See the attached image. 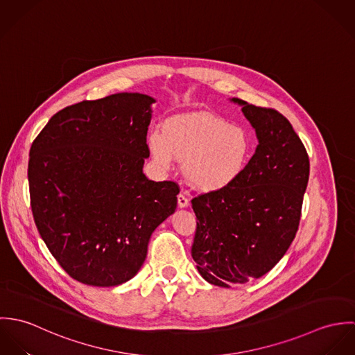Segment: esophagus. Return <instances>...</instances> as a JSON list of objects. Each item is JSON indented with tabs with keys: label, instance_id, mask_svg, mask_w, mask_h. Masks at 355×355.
I'll list each match as a JSON object with an SVG mask.
<instances>
[{
	"label": "esophagus",
	"instance_id": "1",
	"mask_svg": "<svg viewBox=\"0 0 355 355\" xmlns=\"http://www.w3.org/2000/svg\"><path fill=\"white\" fill-rule=\"evenodd\" d=\"M178 205H179V207H180V209L187 207V206H189V200H187V197H186V196H183V194H179V196H178Z\"/></svg>",
	"mask_w": 355,
	"mask_h": 355
}]
</instances>
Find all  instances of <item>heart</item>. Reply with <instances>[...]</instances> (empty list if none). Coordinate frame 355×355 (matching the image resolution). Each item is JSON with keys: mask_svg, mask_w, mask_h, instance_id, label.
<instances>
[{"mask_svg": "<svg viewBox=\"0 0 355 355\" xmlns=\"http://www.w3.org/2000/svg\"><path fill=\"white\" fill-rule=\"evenodd\" d=\"M154 161L171 169L183 162L187 182L203 193L221 191L245 173L253 153L249 132L209 113H189L169 120L164 134L149 137Z\"/></svg>", "mask_w": 355, "mask_h": 355, "instance_id": "b5f03b06", "label": "heart"}]
</instances>
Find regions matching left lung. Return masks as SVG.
<instances>
[{
  "label": "left lung",
  "mask_w": 355,
  "mask_h": 355,
  "mask_svg": "<svg viewBox=\"0 0 355 355\" xmlns=\"http://www.w3.org/2000/svg\"><path fill=\"white\" fill-rule=\"evenodd\" d=\"M239 105L258 139L255 153L231 187L196 197L191 255L203 279L218 287L268 273L298 231L309 180V157L290 121L273 109Z\"/></svg>",
  "instance_id": "1"
}]
</instances>
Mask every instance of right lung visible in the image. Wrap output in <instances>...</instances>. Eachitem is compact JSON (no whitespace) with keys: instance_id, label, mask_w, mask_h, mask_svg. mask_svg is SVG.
<instances>
[{"instance_id":"obj_1","label":"right lung","mask_w":355,"mask_h":355,"mask_svg":"<svg viewBox=\"0 0 355 355\" xmlns=\"http://www.w3.org/2000/svg\"><path fill=\"white\" fill-rule=\"evenodd\" d=\"M155 100L117 93L57 112L30 149L31 209L41 238L75 280L114 287L145 262L179 187L144 173Z\"/></svg>"}]
</instances>
